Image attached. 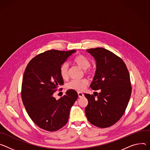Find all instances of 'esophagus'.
Returning <instances> with one entry per match:
<instances>
[{
	"label": "esophagus",
	"instance_id": "obj_1",
	"mask_svg": "<svg viewBox=\"0 0 150 150\" xmlns=\"http://www.w3.org/2000/svg\"><path fill=\"white\" fill-rule=\"evenodd\" d=\"M77 93H78V96H79V98H81V97H83V96H84L83 93H81V92H79Z\"/></svg>",
	"mask_w": 150,
	"mask_h": 150
}]
</instances>
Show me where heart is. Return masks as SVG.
Listing matches in <instances>:
<instances>
[{
	"label": "heart",
	"instance_id": "obj_1",
	"mask_svg": "<svg viewBox=\"0 0 150 150\" xmlns=\"http://www.w3.org/2000/svg\"><path fill=\"white\" fill-rule=\"evenodd\" d=\"M73 62L77 65L83 70H85L86 74H91L92 73V70L89 68L91 62L89 60L82 55H76L73 59ZM59 74L62 79H67L68 77V64L67 63L62 64L59 68ZM88 80L83 79L81 80H73L67 85V88L69 89H72L77 91H83L88 85Z\"/></svg>",
	"mask_w": 150,
	"mask_h": 150
}]
</instances>
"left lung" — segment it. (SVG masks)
I'll return each mask as SVG.
<instances>
[{"mask_svg":"<svg viewBox=\"0 0 150 150\" xmlns=\"http://www.w3.org/2000/svg\"><path fill=\"white\" fill-rule=\"evenodd\" d=\"M86 51L93 57L96 64L90 86L101 92L97 93L96 98L85 93L88 100L85 114L91 124L108 127L120 119L127 106L132 92L129 73L123 61L108 50L96 47Z\"/></svg>","mask_w":150,"mask_h":150,"instance_id":"1","label":"left lung"}]
</instances>
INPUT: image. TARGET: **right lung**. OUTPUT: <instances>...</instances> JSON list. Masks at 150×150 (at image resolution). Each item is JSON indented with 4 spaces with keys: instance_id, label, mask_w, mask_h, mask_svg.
<instances>
[{
    "instance_id": "add662e5",
    "label": "right lung",
    "mask_w": 150,
    "mask_h": 150,
    "mask_svg": "<svg viewBox=\"0 0 150 150\" xmlns=\"http://www.w3.org/2000/svg\"><path fill=\"white\" fill-rule=\"evenodd\" d=\"M76 50H50L33 58L23 76L21 98L31 119L39 127L49 132L59 130L67 123L70 110L78 94L69 89L58 100L54 96L64 84L59 74L61 65Z\"/></svg>"
}]
</instances>
